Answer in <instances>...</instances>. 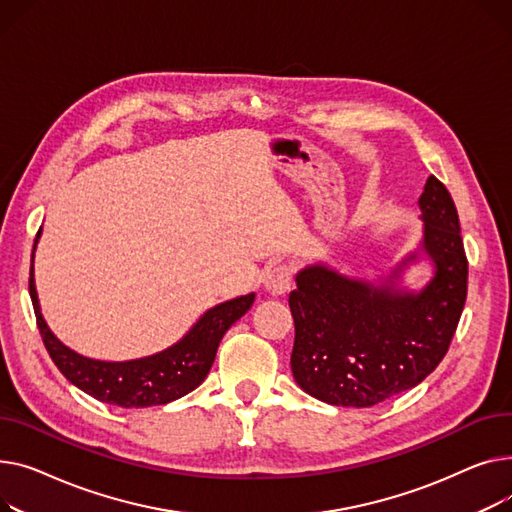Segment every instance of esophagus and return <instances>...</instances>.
I'll list each match as a JSON object with an SVG mask.
<instances>
[{
    "label": "esophagus",
    "mask_w": 512,
    "mask_h": 512,
    "mask_svg": "<svg viewBox=\"0 0 512 512\" xmlns=\"http://www.w3.org/2000/svg\"><path fill=\"white\" fill-rule=\"evenodd\" d=\"M291 283H293V266L289 262H283V264H277L270 273L266 275V289L268 293L273 295H283L291 289Z\"/></svg>",
    "instance_id": "1"
}]
</instances>
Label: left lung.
Listing matches in <instances>:
<instances>
[{"mask_svg": "<svg viewBox=\"0 0 512 512\" xmlns=\"http://www.w3.org/2000/svg\"><path fill=\"white\" fill-rule=\"evenodd\" d=\"M436 275L417 295L349 281L324 266L297 275L291 372L308 395L372 407L417 386L446 355L467 299L469 262L457 206L430 175L419 198Z\"/></svg>", "mask_w": 512, "mask_h": 512, "instance_id": "1", "label": "left lung"}]
</instances>
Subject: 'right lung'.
Here are the masks:
<instances>
[{
    "mask_svg": "<svg viewBox=\"0 0 512 512\" xmlns=\"http://www.w3.org/2000/svg\"><path fill=\"white\" fill-rule=\"evenodd\" d=\"M28 291L33 299L39 333L57 370L86 395L126 409L165 405L192 393L213 366L217 347L227 328L254 304V293L231 299L208 310L177 345L157 355L134 359V362L113 364L82 357L53 337L39 310L33 270H30Z\"/></svg>",
    "mask_w": 512,
    "mask_h": 512,
    "instance_id": "1",
    "label": "right lung"
}]
</instances>
